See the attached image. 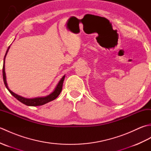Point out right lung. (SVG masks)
<instances>
[{
    "mask_svg": "<svg viewBox=\"0 0 151 151\" xmlns=\"http://www.w3.org/2000/svg\"><path fill=\"white\" fill-rule=\"evenodd\" d=\"M9 48H10V46L8 47L4 56V63H3V68H2V76H3V81H4V83L5 84L6 88L8 89V90L9 91V93H10L14 96L15 98L17 99L19 101H20L21 102H22V103H23L24 104L27 106H41L46 103H48V102L54 100V99H56L58 97V95L60 94L61 91H62L63 83L64 79H65V75H64L63 77L60 79V81H59L58 83V84L56 86L55 89H54V90L51 93H50L49 95H48L47 96H45V97H37L35 98H25V97H22V96L16 94L12 91H11L10 89H9L7 82H6V73H5V59Z\"/></svg>",
    "mask_w": 151,
    "mask_h": 151,
    "instance_id": "obj_1",
    "label": "right lung"
}]
</instances>
